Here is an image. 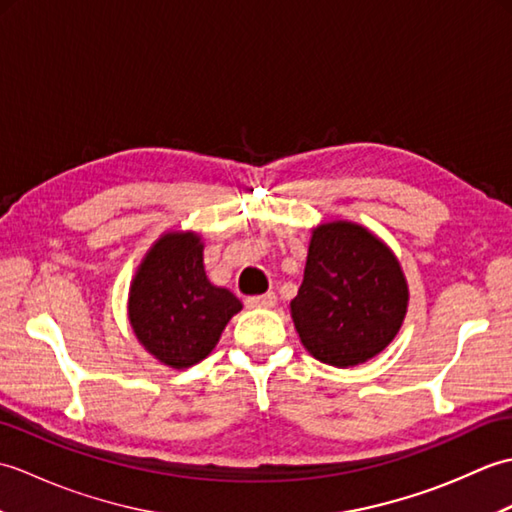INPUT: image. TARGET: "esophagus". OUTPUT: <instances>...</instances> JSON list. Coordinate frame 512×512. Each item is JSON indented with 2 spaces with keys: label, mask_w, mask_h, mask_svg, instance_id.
<instances>
[{
  "label": "esophagus",
  "mask_w": 512,
  "mask_h": 512,
  "mask_svg": "<svg viewBox=\"0 0 512 512\" xmlns=\"http://www.w3.org/2000/svg\"><path fill=\"white\" fill-rule=\"evenodd\" d=\"M275 303H277L275 292H264V295L246 297V306L248 308H273Z\"/></svg>",
  "instance_id": "esophagus-1"
}]
</instances>
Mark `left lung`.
<instances>
[{
    "instance_id": "left-lung-1",
    "label": "left lung",
    "mask_w": 512,
    "mask_h": 512,
    "mask_svg": "<svg viewBox=\"0 0 512 512\" xmlns=\"http://www.w3.org/2000/svg\"><path fill=\"white\" fill-rule=\"evenodd\" d=\"M409 288L396 255L365 226L336 220L312 228L306 270L290 314L317 361L354 367L394 341Z\"/></svg>"
}]
</instances>
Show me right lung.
<instances>
[{"label":"right lung","mask_w":512,"mask_h":512,"mask_svg":"<svg viewBox=\"0 0 512 512\" xmlns=\"http://www.w3.org/2000/svg\"><path fill=\"white\" fill-rule=\"evenodd\" d=\"M202 237L171 231L147 250L129 288V323L162 365L184 369L213 352L226 323L242 310L231 290L204 270Z\"/></svg>","instance_id":"right-lung-1"}]
</instances>
